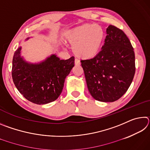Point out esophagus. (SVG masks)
<instances>
[{
  "instance_id": "esophagus-1",
  "label": "esophagus",
  "mask_w": 150,
  "mask_h": 150,
  "mask_svg": "<svg viewBox=\"0 0 150 150\" xmlns=\"http://www.w3.org/2000/svg\"><path fill=\"white\" fill-rule=\"evenodd\" d=\"M81 64L80 63V62L79 60H77V59H75V65H79Z\"/></svg>"
}]
</instances>
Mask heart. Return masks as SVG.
Returning <instances> with one entry per match:
<instances>
[{"label":"heart","instance_id":"1","mask_svg":"<svg viewBox=\"0 0 150 150\" xmlns=\"http://www.w3.org/2000/svg\"><path fill=\"white\" fill-rule=\"evenodd\" d=\"M105 39V30L95 24H81L64 34L65 41L72 45L73 54L83 60L93 59L99 54Z\"/></svg>","mask_w":150,"mask_h":150}]
</instances>
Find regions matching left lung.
Instances as JSON below:
<instances>
[{"instance_id":"8db88e82","label":"left lung","mask_w":150,"mask_h":150,"mask_svg":"<svg viewBox=\"0 0 150 150\" xmlns=\"http://www.w3.org/2000/svg\"><path fill=\"white\" fill-rule=\"evenodd\" d=\"M101 51L81 61L88 90L95 100L114 102L128 89L135 74V54L124 32L112 25L106 28Z\"/></svg>"}]
</instances>
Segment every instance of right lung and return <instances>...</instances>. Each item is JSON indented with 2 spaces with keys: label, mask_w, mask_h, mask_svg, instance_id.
Segmentation results:
<instances>
[{
  "label": "right lung",
  "mask_w": 150,
  "mask_h": 150,
  "mask_svg": "<svg viewBox=\"0 0 150 150\" xmlns=\"http://www.w3.org/2000/svg\"><path fill=\"white\" fill-rule=\"evenodd\" d=\"M21 52L20 46L12 59V77L17 89L27 100L37 105L56 100L62 92L66 77L74 67V57L64 60L52 54L39 63H30Z\"/></svg>",
  "instance_id": "1"
}]
</instances>
